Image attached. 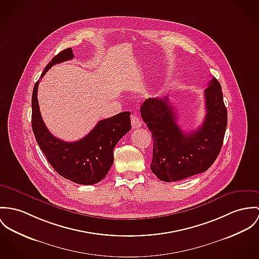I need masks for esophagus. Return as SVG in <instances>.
<instances>
[{
	"mask_svg": "<svg viewBox=\"0 0 259 259\" xmlns=\"http://www.w3.org/2000/svg\"><path fill=\"white\" fill-rule=\"evenodd\" d=\"M131 119H132V120H131V121H132V127H133L134 130L141 127V120L140 117H138V116H136V115H133Z\"/></svg>",
	"mask_w": 259,
	"mask_h": 259,
	"instance_id": "obj_1",
	"label": "esophagus"
}]
</instances>
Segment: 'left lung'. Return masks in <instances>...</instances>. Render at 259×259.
<instances>
[{
    "mask_svg": "<svg viewBox=\"0 0 259 259\" xmlns=\"http://www.w3.org/2000/svg\"><path fill=\"white\" fill-rule=\"evenodd\" d=\"M204 93L207 114L203 123L191 133L183 132L177 123L175 108L167 96L147 99L141 106V117L153 140L150 169L161 181L175 182L205 172L221 151L228 111L214 77Z\"/></svg>",
    "mask_w": 259,
    "mask_h": 259,
    "instance_id": "1",
    "label": "left lung"
}]
</instances>
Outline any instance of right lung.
<instances>
[{"label":"right lung","instance_id":"obj_1","mask_svg":"<svg viewBox=\"0 0 259 259\" xmlns=\"http://www.w3.org/2000/svg\"><path fill=\"white\" fill-rule=\"evenodd\" d=\"M72 48H66L54 56L41 73L42 78L53 65L71 60ZM35 83L31 97V125L41 151L53 169L65 179L77 184L93 185L108 174L114 163V148L118 141L130 132V112H122L112 118L100 120L83 139L74 142L61 141L47 130L39 111Z\"/></svg>","mask_w":259,"mask_h":259}]
</instances>
